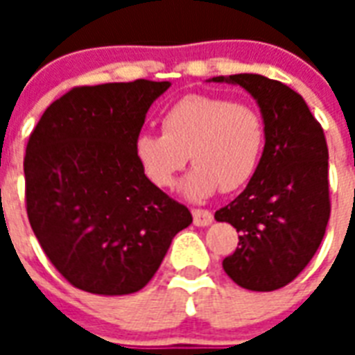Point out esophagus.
Listing matches in <instances>:
<instances>
[{"label": "esophagus", "mask_w": 355, "mask_h": 355, "mask_svg": "<svg viewBox=\"0 0 355 355\" xmlns=\"http://www.w3.org/2000/svg\"><path fill=\"white\" fill-rule=\"evenodd\" d=\"M191 214H193L195 227H208V225L214 221V216H211V211L202 210V208H193V210H191Z\"/></svg>", "instance_id": "34e87169"}]
</instances>
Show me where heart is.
Listing matches in <instances>:
<instances>
[{"label": "heart", "instance_id": "heart-1", "mask_svg": "<svg viewBox=\"0 0 355 355\" xmlns=\"http://www.w3.org/2000/svg\"><path fill=\"white\" fill-rule=\"evenodd\" d=\"M267 127L258 108L228 97L193 94L162 116V132H141L134 155L156 188H171L193 164L184 182L189 199L202 200L221 189L236 191L250 182L263 156Z\"/></svg>", "mask_w": 355, "mask_h": 355}]
</instances>
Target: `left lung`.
I'll use <instances>...</instances> for the list:
<instances>
[{"label":"left lung","mask_w":355,"mask_h":355,"mask_svg":"<svg viewBox=\"0 0 355 355\" xmlns=\"http://www.w3.org/2000/svg\"><path fill=\"white\" fill-rule=\"evenodd\" d=\"M243 86L258 101L267 139L258 171L243 193L216 211L230 223L239 247L223 259L237 286L275 291L313 258L330 219L328 145L320 123L300 94L263 75L214 77Z\"/></svg>","instance_id":"obj_1"}]
</instances>
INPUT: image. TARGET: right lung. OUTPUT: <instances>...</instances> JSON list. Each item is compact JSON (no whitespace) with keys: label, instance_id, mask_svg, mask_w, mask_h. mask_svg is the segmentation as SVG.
<instances>
[{"label":"right lung","instance_id":"add662e5","mask_svg":"<svg viewBox=\"0 0 355 355\" xmlns=\"http://www.w3.org/2000/svg\"><path fill=\"white\" fill-rule=\"evenodd\" d=\"M167 88L147 79L75 86L31 132L27 217L49 261L77 289L139 291L173 237L193 221L145 177L134 155L145 114Z\"/></svg>","mask_w":355,"mask_h":355}]
</instances>
